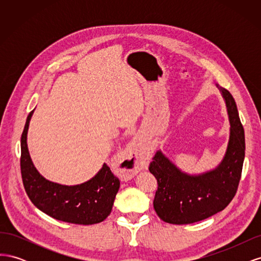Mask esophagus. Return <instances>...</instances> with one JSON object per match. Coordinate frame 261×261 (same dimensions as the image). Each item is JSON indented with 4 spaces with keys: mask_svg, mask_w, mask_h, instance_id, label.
I'll return each mask as SVG.
<instances>
[{
    "mask_svg": "<svg viewBox=\"0 0 261 261\" xmlns=\"http://www.w3.org/2000/svg\"><path fill=\"white\" fill-rule=\"evenodd\" d=\"M147 161L148 155L145 150L138 141L133 140L124 152L122 177L124 179L132 178L141 169L147 168Z\"/></svg>",
    "mask_w": 261,
    "mask_h": 261,
    "instance_id": "obj_1",
    "label": "esophagus"
}]
</instances>
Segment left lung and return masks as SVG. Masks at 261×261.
I'll return each mask as SVG.
<instances>
[{
  "label": "left lung",
  "mask_w": 261,
  "mask_h": 261,
  "mask_svg": "<svg viewBox=\"0 0 261 261\" xmlns=\"http://www.w3.org/2000/svg\"><path fill=\"white\" fill-rule=\"evenodd\" d=\"M231 123L224 159L215 170L199 176L181 173L160 151L152 158L149 171L158 189L153 208L158 217L171 224H191L222 211L238 192L245 158V135L232 94L221 89Z\"/></svg>",
  "instance_id": "obj_1"
}]
</instances>
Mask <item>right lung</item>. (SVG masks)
Masks as SVG:
<instances>
[{
    "label": "right lung",
    "mask_w": 261,
    "mask_h": 261,
    "mask_svg": "<svg viewBox=\"0 0 261 261\" xmlns=\"http://www.w3.org/2000/svg\"><path fill=\"white\" fill-rule=\"evenodd\" d=\"M33 113L27 117L20 138V172L29 199L38 209L63 222L82 225L102 222L111 213L120 179L107 164L93 178L77 186H63L42 177L31 162L27 148V130Z\"/></svg>",
    "instance_id": "obj_1"
}]
</instances>
